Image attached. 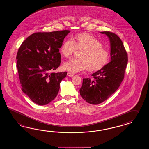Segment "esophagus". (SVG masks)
<instances>
[{
  "label": "esophagus",
  "mask_w": 149,
  "mask_h": 149,
  "mask_svg": "<svg viewBox=\"0 0 149 149\" xmlns=\"http://www.w3.org/2000/svg\"><path fill=\"white\" fill-rule=\"evenodd\" d=\"M67 75L69 77H72L74 76V74L72 73L71 72H68V74H67Z\"/></svg>",
  "instance_id": "esophagus-1"
}]
</instances>
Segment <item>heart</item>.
Returning <instances> with one entry per match:
<instances>
[{
  "label": "heart",
  "instance_id": "heart-1",
  "mask_svg": "<svg viewBox=\"0 0 149 149\" xmlns=\"http://www.w3.org/2000/svg\"><path fill=\"white\" fill-rule=\"evenodd\" d=\"M81 51L79 59H71L65 61L63 69L72 72H78L87 69L95 71L102 69L109 60L110 54L103 47L102 43L91 34L81 33L63 42L61 53L66 58L72 56L76 50Z\"/></svg>",
  "mask_w": 149,
  "mask_h": 149
}]
</instances>
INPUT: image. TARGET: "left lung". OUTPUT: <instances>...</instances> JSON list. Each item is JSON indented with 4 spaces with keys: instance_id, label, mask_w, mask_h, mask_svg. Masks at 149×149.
<instances>
[{
    "instance_id": "8db88e82",
    "label": "left lung",
    "mask_w": 149,
    "mask_h": 149,
    "mask_svg": "<svg viewBox=\"0 0 149 149\" xmlns=\"http://www.w3.org/2000/svg\"><path fill=\"white\" fill-rule=\"evenodd\" d=\"M110 42L111 61L92 74L93 79L83 78L80 95L86 102L97 105L108 99L118 88L122 81L128 61L122 41L110 31L100 32Z\"/></svg>"
}]
</instances>
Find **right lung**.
I'll return each instance as SVG.
<instances>
[{
  "label": "right lung",
  "mask_w": 149,
  "mask_h": 149,
  "mask_svg": "<svg viewBox=\"0 0 149 149\" xmlns=\"http://www.w3.org/2000/svg\"><path fill=\"white\" fill-rule=\"evenodd\" d=\"M70 31L36 32L20 46L16 59L22 90L31 100L45 105L57 95L67 72L52 73L61 64L59 49Z\"/></svg>",
  "instance_id": "add662e5"
}]
</instances>
